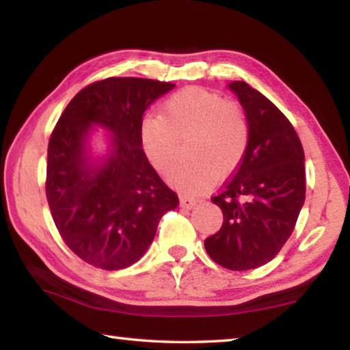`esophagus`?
<instances>
[{"label": "esophagus", "instance_id": "obj_1", "mask_svg": "<svg viewBox=\"0 0 350 350\" xmlns=\"http://www.w3.org/2000/svg\"><path fill=\"white\" fill-rule=\"evenodd\" d=\"M196 203H197V199H194V197H189L187 194L180 196V205L183 208H193L196 206Z\"/></svg>", "mask_w": 350, "mask_h": 350}]
</instances>
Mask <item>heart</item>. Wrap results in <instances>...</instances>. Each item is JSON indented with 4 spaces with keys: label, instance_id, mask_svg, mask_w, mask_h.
I'll return each mask as SVG.
<instances>
[{
    "label": "heart",
    "instance_id": "b5f03b06",
    "mask_svg": "<svg viewBox=\"0 0 350 350\" xmlns=\"http://www.w3.org/2000/svg\"><path fill=\"white\" fill-rule=\"evenodd\" d=\"M193 159L170 174L171 183L200 191L215 176L239 168L250 145V122L243 109L221 94L187 87L165 100L161 116H145L141 142L148 161L167 173L179 161V141H187Z\"/></svg>",
    "mask_w": 350,
    "mask_h": 350
}]
</instances>
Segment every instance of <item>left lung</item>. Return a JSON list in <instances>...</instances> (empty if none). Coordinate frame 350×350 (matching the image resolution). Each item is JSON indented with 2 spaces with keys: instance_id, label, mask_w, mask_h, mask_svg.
I'll list each match as a JSON object with an SVG mask.
<instances>
[{
  "instance_id": "obj_1",
  "label": "left lung",
  "mask_w": 350,
  "mask_h": 350,
  "mask_svg": "<svg viewBox=\"0 0 350 350\" xmlns=\"http://www.w3.org/2000/svg\"><path fill=\"white\" fill-rule=\"evenodd\" d=\"M250 122V145L234 174L211 200L224 213L220 230L205 239L215 263L231 271L263 266L294 231L306 196L304 151L289 119L243 81H234Z\"/></svg>"
}]
</instances>
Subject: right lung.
Wrapping results in <instances>:
<instances>
[{
    "label": "right lung",
    "mask_w": 350,
    "mask_h": 350,
    "mask_svg": "<svg viewBox=\"0 0 350 350\" xmlns=\"http://www.w3.org/2000/svg\"><path fill=\"white\" fill-rule=\"evenodd\" d=\"M174 87L144 78H105L82 88L56 122L47 148L46 196L64 243L82 262L105 271L129 268L153 241L179 197L145 156L144 111ZM92 123L109 128L113 151L104 165L86 161Z\"/></svg>",
    "instance_id": "1"
}]
</instances>
